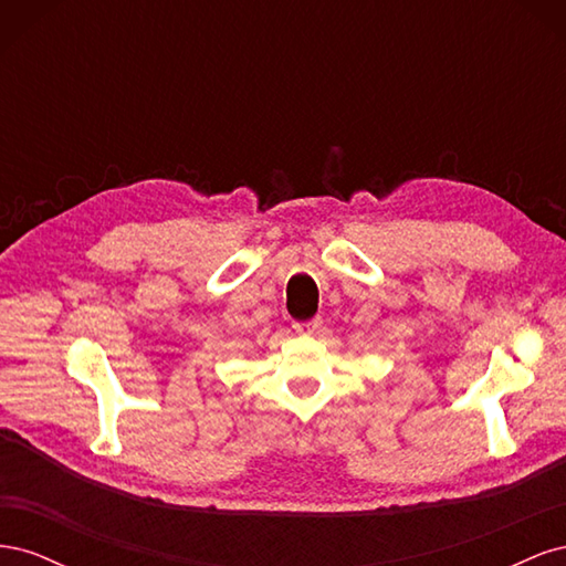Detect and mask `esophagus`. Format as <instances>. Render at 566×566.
Here are the masks:
<instances>
[{
    "mask_svg": "<svg viewBox=\"0 0 566 566\" xmlns=\"http://www.w3.org/2000/svg\"><path fill=\"white\" fill-rule=\"evenodd\" d=\"M293 328H295L297 333L310 335V333H314V331H318V328H321V318H310V321H295V323H293Z\"/></svg>",
    "mask_w": 566,
    "mask_h": 566,
    "instance_id": "esophagus-1",
    "label": "esophagus"
}]
</instances>
